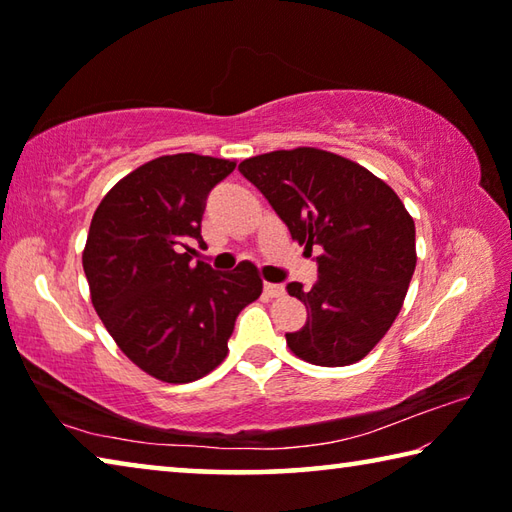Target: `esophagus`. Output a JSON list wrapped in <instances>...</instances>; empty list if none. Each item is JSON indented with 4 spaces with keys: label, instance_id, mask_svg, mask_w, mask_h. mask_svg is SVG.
Returning <instances> with one entry per match:
<instances>
[{
    "label": "esophagus",
    "instance_id": "34e87169",
    "mask_svg": "<svg viewBox=\"0 0 512 512\" xmlns=\"http://www.w3.org/2000/svg\"><path fill=\"white\" fill-rule=\"evenodd\" d=\"M284 293L282 284H273V282H264V296L266 298H280Z\"/></svg>",
    "mask_w": 512,
    "mask_h": 512
}]
</instances>
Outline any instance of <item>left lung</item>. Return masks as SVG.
<instances>
[{
  "label": "left lung",
  "mask_w": 512,
  "mask_h": 512,
  "mask_svg": "<svg viewBox=\"0 0 512 512\" xmlns=\"http://www.w3.org/2000/svg\"><path fill=\"white\" fill-rule=\"evenodd\" d=\"M291 239L318 250V280L287 291L307 323L287 334L298 359L339 368L361 361L400 314L415 271V223L391 187L343 155L311 146L255 155L239 164Z\"/></svg>",
  "instance_id": "obj_1"
}]
</instances>
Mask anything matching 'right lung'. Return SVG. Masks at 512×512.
Returning a JSON list of instances; mask_svg holds the SVG:
<instances>
[{"label": "right lung", "mask_w": 512, "mask_h": 512, "mask_svg": "<svg viewBox=\"0 0 512 512\" xmlns=\"http://www.w3.org/2000/svg\"><path fill=\"white\" fill-rule=\"evenodd\" d=\"M235 167L210 155H162L121 178L92 216L83 248L92 305L119 350L167 384L219 366L239 311L262 293L250 262L230 273L192 264L205 198Z\"/></svg>", "instance_id": "add662e5"}]
</instances>
